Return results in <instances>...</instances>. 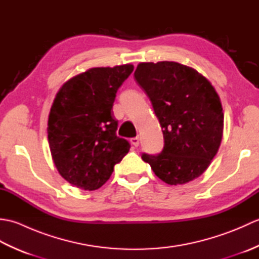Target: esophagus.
I'll return each mask as SVG.
<instances>
[{
	"label": "esophagus",
	"mask_w": 259,
	"mask_h": 259,
	"mask_svg": "<svg viewBox=\"0 0 259 259\" xmlns=\"http://www.w3.org/2000/svg\"><path fill=\"white\" fill-rule=\"evenodd\" d=\"M130 142L134 147H138L139 146V138H138V137H136V138H131Z\"/></svg>",
	"instance_id": "1"
}]
</instances>
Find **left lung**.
I'll list each match as a JSON object with an SVG mask.
<instances>
[{
    "label": "left lung",
    "instance_id": "1",
    "mask_svg": "<svg viewBox=\"0 0 259 259\" xmlns=\"http://www.w3.org/2000/svg\"><path fill=\"white\" fill-rule=\"evenodd\" d=\"M135 80L149 98L164 142L160 153H142V160L168 185L199 177L222 142L224 113L213 87L195 69L170 61L140 63Z\"/></svg>",
    "mask_w": 259,
    "mask_h": 259
}]
</instances>
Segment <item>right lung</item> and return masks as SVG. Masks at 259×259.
<instances>
[{
	"label": "right lung",
	"mask_w": 259,
	"mask_h": 259,
	"mask_svg": "<svg viewBox=\"0 0 259 259\" xmlns=\"http://www.w3.org/2000/svg\"><path fill=\"white\" fill-rule=\"evenodd\" d=\"M134 65L92 68L69 80L54 99L48 139L59 174L75 187L96 190L128 153L130 144L117 136L112 107Z\"/></svg>",
	"instance_id": "obj_1"
}]
</instances>
